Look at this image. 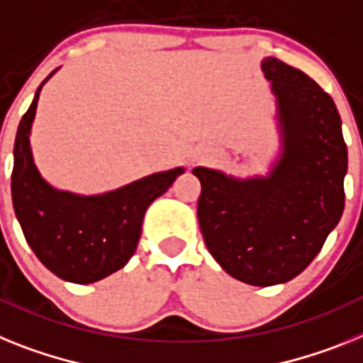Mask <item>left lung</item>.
<instances>
[{
	"label": "left lung",
	"mask_w": 363,
	"mask_h": 363,
	"mask_svg": "<svg viewBox=\"0 0 363 363\" xmlns=\"http://www.w3.org/2000/svg\"><path fill=\"white\" fill-rule=\"evenodd\" d=\"M262 69L277 96L284 140L275 169L249 181L208 167H194V175L210 255L245 284L273 286L306 269L342 218L347 145L336 105L313 79L273 57Z\"/></svg>",
	"instance_id": "1"
}]
</instances>
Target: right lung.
I'll list each match as a JSON object with an SVG mask.
<instances>
[{"label":"right lung","mask_w":363,"mask_h":363,"mask_svg":"<svg viewBox=\"0 0 363 363\" xmlns=\"http://www.w3.org/2000/svg\"><path fill=\"white\" fill-rule=\"evenodd\" d=\"M44 83L18 125L11 177L12 205L36 258L59 279L90 284L129 262L138 245L147 206L184 169L155 173L103 196L84 197L51 188L36 169L29 145Z\"/></svg>","instance_id":"right-lung-1"}]
</instances>
